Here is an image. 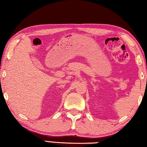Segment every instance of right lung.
<instances>
[{
	"label": "right lung",
	"instance_id": "1",
	"mask_svg": "<svg viewBox=\"0 0 147 147\" xmlns=\"http://www.w3.org/2000/svg\"><path fill=\"white\" fill-rule=\"evenodd\" d=\"M0 79H1V78H0Z\"/></svg>",
	"mask_w": 147,
	"mask_h": 147
}]
</instances>
